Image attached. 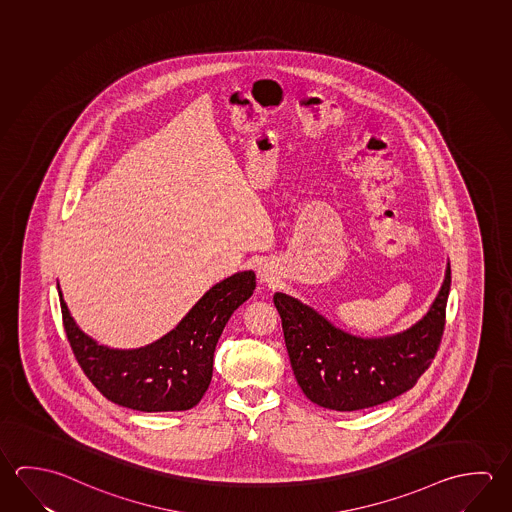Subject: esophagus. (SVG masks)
<instances>
[{
    "label": "esophagus",
    "mask_w": 512,
    "mask_h": 512,
    "mask_svg": "<svg viewBox=\"0 0 512 512\" xmlns=\"http://www.w3.org/2000/svg\"><path fill=\"white\" fill-rule=\"evenodd\" d=\"M259 278L260 282H264V284H268V286H273L275 284V269L268 266V264H262L259 268Z\"/></svg>",
    "instance_id": "1"
}]
</instances>
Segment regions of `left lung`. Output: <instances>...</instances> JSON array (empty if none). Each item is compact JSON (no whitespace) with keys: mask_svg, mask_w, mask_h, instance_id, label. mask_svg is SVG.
<instances>
[{"mask_svg":"<svg viewBox=\"0 0 512 512\" xmlns=\"http://www.w3.org/2000/svg\"><path fill=\"white\" fill-rule=\"evenodd\" d=\"M451 268L430 311L408 331L388 338H358L322 314L275 293L296 383L313 403L354 412L386 403L415 386L439 350L446 325Z\"/></svg>","mask_w":512,"mask_h":512,"instance_id":"8db88e82","label":"left lung"}]
</instances>
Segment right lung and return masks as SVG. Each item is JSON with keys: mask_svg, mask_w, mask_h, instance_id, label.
I'll list each match as a JSON object with an SVG mask.
<instances>
[{"mask_svg": "<svg viewBox=\"0 0 512 512\" xmlns=\"http://www.w3.org/2000/svg\"><path fill=\"white\" fill-rule=\"evenodd\" d=\"M253 289V271L225 278L207 291L176 329L135 350L108 349L91 340L73 322L61 291L59 302L73 356L100 394L138 412H181L196 406L207 392L217 340Z\"/></svg>", "mask_w": 512, "mask_h": 512, "instance_id": "obj_1", "label": "right lung"}]
</instances>
